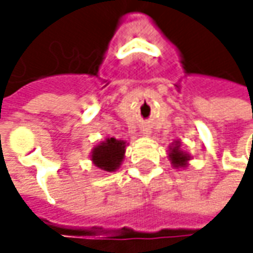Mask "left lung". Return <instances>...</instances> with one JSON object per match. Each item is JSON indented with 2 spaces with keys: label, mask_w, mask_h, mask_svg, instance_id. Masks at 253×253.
Segmentation results:
<instances>
[{
  "label": "left lung",
  "mask_w": 253,
  "mask_h": 253,
  "mask_svg": "<svg viewBox=\"0 0 253 253\" xmlns=\"http://www.w3.org/2000/svg\"><path fill=\"white\" fill-rule=\"evenodd\" d=\"M170 161L173 164V167L176 169H183V167H187V163L190 160V155L184 151H181L180 148V142L173 143V146H170Z\"/></svg>",
  "instance_id": "left-lung-1"
}]
</instances>
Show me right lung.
<instances>
[{"label":"right lung","mask_w":253,"mask_h":253,"mask_svg":"<svg viewBox=\"0 0 253 253\" xmlns=\"http://www.w3.org/2000/svg\"><path fill=\"white\" fill-rule=\"evenodd\" d=\"M125 152H126L125 140L108 137L92 149L90 160L98 169L107 173H111V171H116L122 166Z\"/></svg>","instance_id":"add662e5"}]
</instances>
